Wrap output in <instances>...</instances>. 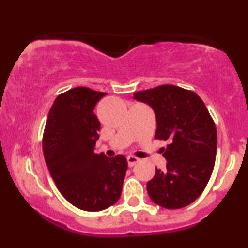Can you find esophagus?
I'll use <instances>...</instances> for the list:
<instances>
[{
  "instance_id": "esophagus-1",
  "label": "esophagus",
  "mask_w": 248,
  "mask_h": 248,
  "mask_svg": "<svg viewBox=\"0 0 248 248\" xmlns=\"http://www.w3.org/2000/svg\"><path fill=\"white\" fill-rule=\"evenodd\" d=\"M139 161H140V160H139L138 157H135V156H128V157H127L128 166H129V167H134L136 163H138Z\"/></svg>"
}]
</instances>
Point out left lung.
<instances>
[{
    "instance_id": "obj_1",
    "label": "left lung",
    "mask_w": 248,
    "mask_h": 248,
    "mask_svg": "<svg viewBox=\"0 0 248 248\" xmlns=\"http://www.w3.org/2000/svg\"><path fill=\"white\" fill-rule=\"evenodd\" d=\"M134 99L155 112V139L170 142L163 149L167 168H156L148 195L166 209L189 205L205 189L217 153V129L205 104L192 91L173 85L135 92Z\"/></svg>"
}]
</instances>
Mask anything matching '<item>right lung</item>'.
I'll list each match as a JSON object with an SVG mask.
<instances>
[{"mask_svg":"<svg viewBox=\"0 0 248 248\" xmlns=\"http://www.w3.org/2000/svg\"><path fill=\"white\" fill-rule=\"evenodd\" d=\"M106 94L88 87L59 94L43 135L51 177L64 198L84 211H101L119 201L128 167L124 155L94 153L100 122L93 109Z\"/></svg>","mask_w":248,"mask_h":248,"instance_id":"right-lung-1","label":"right lung"}]
</instances>
